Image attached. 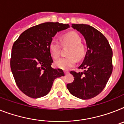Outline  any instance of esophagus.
Returning a JSON list of instances; mask_svg holds the SVG:
<instances>
[{
    "mask_svg": "<svg viewBox=\"0 0 124 124\" xmlns=\"http://www.w3.org/2000/svg\"><path fill=\"white\" fill-rule=\"evenodd\" d=\"M64 74H65V75H67V74H68V73H69V71H64Z\"/></svg>",
    "mask_w": 124,
    "mask_h": 124,
    "instance_id": "1",
    "label": "esophagus"
}]
</instances>
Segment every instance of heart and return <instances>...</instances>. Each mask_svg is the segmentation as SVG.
<instances>
[{"label": "heart", "instance_id": "1", "mask_svg": "<svg viewBox=\"0 0 124 124\" xmlns=\"http://www.w3.org/2000/svg\"><path fill=\"white\" fill-rule=\"evenodd\" d=\"M62 44L71 46L67 58H62L55 62V65L58 68L62 70H69L75 66L76 59L80 60L85 55V49L81 44V38L77 33L70 32L62 37ZM50 53L53 58L56 59L60 56V44L58 40L53 39L49 46Z\"/></svg>", "mask_w": 124, "mask_h": 124}]
</instances>
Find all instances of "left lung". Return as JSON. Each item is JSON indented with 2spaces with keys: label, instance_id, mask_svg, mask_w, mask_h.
Instances as JSON below:
<instances>
[{
  "label": "left lung",
  "instance_id": "obj_1",
  "mask_svg": "<svg viewBox=\"0 0 124 124\" xmlns=\"http://www.w3.org/2000/svg\"><path fill=\"white\" fill-rule=\"evenodd\" d=\"M71 27L84 36L87 52L78 67L84 71H70L74 80L66 87L74 96L89 100L96 96L106 86L113 70V52L106 38L93 26L85 24H72Z\"/></svg>",
  "mask_w": 124,
  "mask_h": 124
}]
</instances>
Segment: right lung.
Masks as SVG:
<instances>
[{
	"label": "right lung",
	"mask_w": 124,
	"mask_h": 124,
	"mask_svg": "<svg viewBox=\"0 0 124 124\" xmlns=\"http://www.w3.org/2000/svg\"><path fill=\"white\" fill-rule=\"evenodd\" d=\"M69 27L58 22L42 23L23 31L14 42L11 71L17 86L28 97L44 96L51 91L54 80L64 75L61 69L51 67L53 60L49 46L57 32Z\"/></svg>",
	"instance_id": "obj_1"
}]
</instances>
